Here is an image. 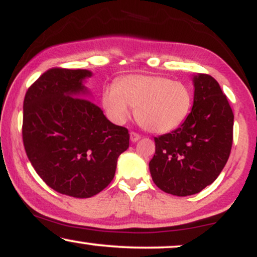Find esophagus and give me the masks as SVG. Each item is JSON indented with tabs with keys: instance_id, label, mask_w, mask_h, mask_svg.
Returning <instances> with one entry per match:
<instances>
[{
	"instance_id": "obj_1",
	"label": "esophagus",
	"mask_w": 257,
	"mask_h": 257,
	"mask_svg": "<svg viewBox=\"0 0 257 257\" xmlns=\"http://www.w3.org/2000/svg\"><path fill=\"white\" fill-rule=\"evenodd\" d=\"M140 135L139 134H137V133H134V132H132L131 133V141L132 143H137L138 140H140Z\"/></svg>"
}]
</instances>
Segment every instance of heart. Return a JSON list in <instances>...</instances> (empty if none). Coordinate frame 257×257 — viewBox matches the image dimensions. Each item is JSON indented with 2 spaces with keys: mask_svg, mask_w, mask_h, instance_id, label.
Wrapping results in <instances>:
<instances>
[{
  "mask_svg": "<svg viewBox=\"0 0 257 257\" xmlns=\"http://www.w3.org/2000/svg\"><path fill=\"white\" fill-rule=\"evenodd\" d=\"M101 106L114 124H124L134 107L135 118L146 131L164 134L179 128L193 107V91L180 81L151 75H131L104 88Z\"/></svg>",
  "mask_w": 257,
  "mask_h": 257,
  "instance_id": "b5f03b06",
  "label": "heart"
}]
</instances>
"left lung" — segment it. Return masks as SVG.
<instances>
[{"instance_id":"8db88e82","label":"left lung","mask_w":257,"mask_h":257,"mask_svg":"<svg viewBox=\"0 0 257 257\" xmlns=\"http://www.w3.org/2000/svg\"><path fill=\"white\" fill-rule=\"evenodd\" d=\"M190 116L175 131L155 138L150 173L157 187L173 196L200 192L216 180L229 157L234 116L219 83L209 75L192 77Z\"/></svg>"}]
</instances>
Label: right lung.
Segmentation results:
<instances>
[{"label": "right lung", "instance_id": "right-lung-1", "mask_svg": "<svg viewBox=\"0 0 257 257\" xmlns=\"http://www.w3.org/2000/svg\"><path fill=\"white\" fill-rule=\"evenodd\" d=\"M89 70L51 69L24 99L23 141L41 179L59 193L89 198L107 186L129 147L128 129L90 101Z\"/></svg>", "mask_w": 257, "mask_h": 257}]
</instances>
